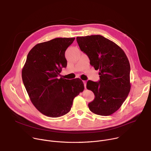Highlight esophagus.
Here are the masks:
<instances>
[{
	"instance_id": "esophagus-1",
	"label": "esophagus",
	"mask_w": 151,
	"mask_h": 151,
	"mask_svg": "<svg viewBox=\"0 0 151 151\" xmlns=\"http://www.w3.org/2000/svg\"><path fill=\"white\" fill-rule=\"evenodd\" d=\"M83 84H84V87L86 89V87H87V81H83Z\"/></svg>"
}]
</instances>
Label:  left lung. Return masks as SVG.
Returning <instances> with one entry per match:
<instances>
[{
	"mask_svg": "<svg viewBox=\"0 0 151 151\" xmlns=\"http://www.w3.org/2000/svg\"><path fill=\"white\" fill-rule=\"evenodd\" d=\"M76 40L91 65L99 70L100 81L87 83L96 97L89 109L99 115H111L120 108L131 89L128 59L121 48L101 35L77 37Z\"/></svg>",
	"mask_w": 151,
	"mask_h": 151,
	"instance_id": "8db88e82",
	"label": "left lung"
}]
</instances>
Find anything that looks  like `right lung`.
Wrapping results in <instances>:
<instances>
[{
    "label": "right lung",
    "mask_w": 151,
    "mask_h": 151,
    "mask_svg": "<svg viewBox=\"0 0 151 151\" xmlns=\"http://www.w3.org/2000/svg\"><path fill=\"white\" fill-rule=\"evenodd\" d=\"M75 37H58L36 44L29 52L22 79L30 99L42 114L57 118L71 109L74 98L84 90L79 79L57 78L66 68L65 51Z\"/></svg>",
    "instance_id": "add662e5"
}]
</instances>
